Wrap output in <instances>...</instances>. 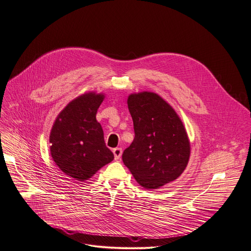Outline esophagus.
Segmentation results:
<instances>
[{"mask_svg": "<svg viewBox=\"0 0 251 251\" xmlns=\"http://www.w3.org/2000/svg\"><path fill=\"white\" fill-rule=\"evenodd\" d=\"M113 153L115 155V159L119 160L121 158V156H122V149H121V148H115L113 150Z\"/></svg>", "mask_w": 251, "mask_h": 251, "instance_id": "1", "label": "esophagus"}]
</instances>
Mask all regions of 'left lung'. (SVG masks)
Returning <instances> with one entry per match:
<instances>
[{
    "label": "left lung",
    "instance_id": "8db88e82",
    "mask_svg": "<svg viewBox=\"0 0 251 251\" xmlns=\"http://www.w3.org/2000/svg\"><path fill=\"white\" fill-rule=\"evenodd\" d=\"M127 104L135 136L123 152L124 164L146 189L178 179L190 157V142L178 114L153 92L133 93Z\"/></svg>",
    "mask_w": 251,
    "mask_h": 251
}]
</instances>
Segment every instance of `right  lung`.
<instances>
[{
    "mask_svg": "<svg viewBox=\"0 0 251 251\" xmlns=\"http://www.w3.org/2000/svg\"><path fill=\"white\" fill-rule=\"evenodd\" d=\"M104 97L103 93L88 92L73 99L58 115L51 128L52 160L65 175L79 182L89 180L114 159L96 120Z\"/></svg>",
    "mask_w": 251,
    "mask_h": 251,
    "instance_id": "add662e5",
    "label": "right lung"
}]
</instances>
